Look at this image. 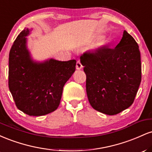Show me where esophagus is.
Returning <instances> with one entry per match:
<instances>
[{
  "mask_svg": "<svg viewBox=\"0 0 152 152\" xmlns=\"http://www.w3.org/2000/svg\"><path fill=\"white\" fill-rule=\"evenodd\" d=\"M76 69H78V70H79V69H81L82 68H83V66H82L81 63L80 62V61H78L76 62Z\"/></svg>",
  "mask_w": 152,
  "mask_h": 152,
  "instance_id": "1",
  "label": "esophagus"
}]
</instances>
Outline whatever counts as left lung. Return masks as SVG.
I'll return each mask as SVG.
<instances>
[{"mask_svg": "<svg viewBox=\"0 0 152 152\" xmlns=\"http://www.w3.org/2000/svg\"><path fill=\"white\" fill-rule=\"evenodd\" d=\"M86 75L88 102L96 111L115 115L133 104L142 80L139 46L126 31L114 48L104 46L80 57Z\"/></svg>", "mask_w": 152, "mask_h": 152, "instance_id": "1", "label": "left lung"}]
</instances>
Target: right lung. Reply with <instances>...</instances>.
Masks as SVG:
<instances>
[{"label":"right lung","mask_w":152,"mask_h":152,"mask_svg":"<svg viewBox=\"0 0 152 152\" xmlns=\"http://www.w3.org/2000/svg\"><path fill=\"white\" fill-rule=\"evenodd\" d=\"M28 28L20 33L9 53L8 87L15 105L29 116L53 112L60 104L63 88L76 70V60H33L27 48Z\"/></svg>","instance_id":"obj_1"}]
</instances>
